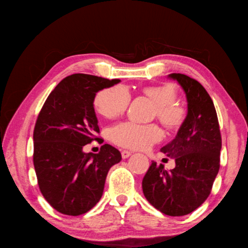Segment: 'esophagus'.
<instances>
[{
  "label": "esophagus",
  "instance_id": "obj_1",
  "mask_svg": "<svg viewBox=\"0 0 248 248\" xmlns=\"http://www.w3.org/2000/svg\"><path fill=\"white\" fill-rule=\"evenodd\" d=\"M130 155H131V152H129V151L124 150V151L121 152V157H123L124 159H127Z\"/></svg>",
  "mask_w": 248,
  "mask_h": 248
}]
</instances>
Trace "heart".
Wrapping results in <instances>:
<instances>
[{"label":"heart","mask_w":248,"mask_h":248,"mask_svg":"<svg viewBox=\"0 0 248 248\" xmlns=\"http://www.w3.org/2000/svg\"><path fill=\"white\" fill-rule=\"evenodd\" d=\"M142 92L156 104V116L166 128L175 130L181 127L186 120V112L182 106L175 104L178 91L173 84L165 83L146 87ZM130 93L124 85L107 88L96 94L94 106L106 118L124 114L130 104ZM111 142L131 150H145L159 142L163 132L157 124H141L134 121H124L109 130Z\"/></svg>","instance_id":"1"}]
</instances>
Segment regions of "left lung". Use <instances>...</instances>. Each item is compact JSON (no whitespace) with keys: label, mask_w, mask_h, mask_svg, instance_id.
<instances>
[{"label":"left lung","mask_w":248,"mask_h":248,"mask_svg":"<svg viewBox=\"0 0 248 248\" xmlns=\"http://www.w3.org/2000/svg\"><path fill=\"white\" fill-rule=\"evenodd\" d=\"M186 93L187 115L175 138L160 152L174 159L169 171L153 161L142 181L145 199L161 213L179 217L194 211L209 196L220 167L221 134L214 102L195 79L170 74Z\"/></svg>","instance_id":"left-lung-1"}]
</instances>
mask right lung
<instances>
[{"label":"right lung","instance_id":"right-lung-1","mask_svg":"<svg viewBox=\"0 0 248 248\" xmlns=\"http://www.w3.org/2000/svg\"><path fill=\"white\" fill-rule=\"evenodd\" d=\"M119 79L75 74L49 93L33 131V165L42 195L54 209L67 216L88 213L101 200L105 180L121 154L109 144L98 154L83 146L100 133L94 98ZM102 141V139H100Z\"/></svg>","mask_w":248,"mask_h":248}]
</instances>
